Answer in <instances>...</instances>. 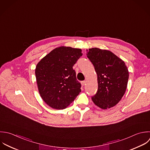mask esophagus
Returning <instances> with one entry per match:
<instances>
[{"label": "esophagus", "mask_w": 150, "mask_h": 150, "mask_svg": "<svg viewBox=\"0 0 150 150\" xmlns=\"http://www.w3.org/2000/svg\"><path fill=\"white\" fill-rule=\"evenodd\" d=\"M85 83H86V82H85V81H82V82H81V85H82V86H83L85 85Z\"/></svg>", "instance_id": "34e87169"}]
</instances>
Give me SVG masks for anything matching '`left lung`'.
Listing matches in <instances>:
<instances>
[{"label": "left lung", "instance_id": "obj_1", "mask_svg": "<svg viewBox=\"0 0 150 150\" xmlns=\"http://www.w3.org/2000/svg\"><path fill=\"white\" fill-rule=\"evenodd\" d=\"M86 52L98 76V89L92 100L102 109L111 108L120 102L125 93L129 76L127 66L109 50L92 48Z\"/></svg>", "mask_w": 150, "mask_h": 150}]
</instances>
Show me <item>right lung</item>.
Masks as SVG:
<instances>
[{
    "label": "right lung",
    "mask_w": 150,
    "mask_h": 150,
    "mask_svg": "<svg viewBox=\"0 0 150 150\" xmlns=\"http://www.w3.org/2000/svg\"><path fill=\"white\" fill-rule=\"evenodd\" d=\"M82 55V50L59 47L52 50L37 64L35 74L39 93L51 108H67L81 92L72 67Z\"/></svg>",
    "instance_id": "right-lung-1"
}]
</instances>
